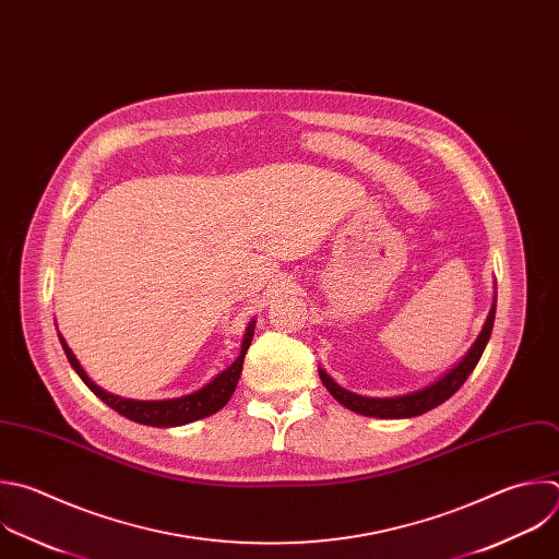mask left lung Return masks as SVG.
<instances>
[{
	"instance_id": "8db88e82",
	"label": "left lung",
	"mask_w": 559,
	"mask_h": 559,
	"mask_svg": "<svg viewBox=\"0 0 559 559\" xmlns=\"http://www.w3.org/2000/svg\"><path fill=\"white\" fill-rule=\"evenodd\" d=\"M493 318H496V302L491 305V311L487 316V322L480 331V335L476 337L474 346L467 350V355L452 368L448 370V373L430 384L428 389H421L417 393H411V395H402V397H384V400H376V397H361V395H355V393H348L344 391L342 386H337L324 370L320 368V380L322 384L326 386V391L342 404L346 406L348 411L353 413H359L364 417H378V419H408V417H417V415H424L437 406H441L445 400H450L463 384L465 380L469 378L472 370L476 368L487 342H489V335H491V329H493Z\"/></svg>"
}]
</instances>
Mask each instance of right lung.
<instances>
[{
	"instance_id": "add662e5",
	"label": "right lung",
	"mask_w": 559,
	"mask_h": 559,
	"mask_svg": "<svg viewBox=\"0 0 559 559\" xmlns=\"http://www.w3.org/2000/svg\"><path fill=\"white\" fill-rule=\"evenodd\" d=\"M252 335H254V320L248 324V331H246V337H243V344H241V355L235 359L233 366H228L224 373H219L211 384H206L204 389H200L198 393H191L186 397H177V400H164V402H138V400H124V397H118V395H111L103 389H98L83 370V366L79 364V359L74 357V353L70 350V346L66 344V340L61 337L59 333V340H61V346L72 364V368L79 373V378L85 382V386L96 395L100 397V402H105L109 408H114L118 415L135 421V424H142V426H153V428H173V426H183V424H193L198 419H204V417H211L215 415L217 411H222L228 400L233 397L235 389H237V382L241 378V368H243V359H246V353L250 348V342H252Z\"/></svg>"
}]
</instances>
